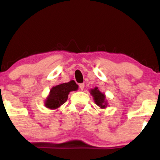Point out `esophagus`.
Masks as SVG:
<instances>
[{
	"mask_svg": "<svg viewBox=\"0 0 160 160\" xmlns=\"http://www.w3.org/2000/svg\"><path fill=\"white\" fill-rule=\"evenodd\" d=\"M84 83H80V85H79V86H80V89H81V90H83V89H84Z\"/></svg>",
	"mask_w": 160,
	"mask_h": 160,
	"instance_id": "34e87169",
	"label": "esophagus"
}]
</instances>
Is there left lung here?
Wrapping results in <instances>:
<instances>
[{
    "label": "left lung",
    "mask_w": 160,
    "mask_h": 160,
    "mask_svg": "<svg viewBox=\"0 0 160 160\" xmlns=\"http://www.w3.org/2000/svg\"><path fill=\"white\" fill-rule=\"evenodd\" d=\"M91 94L92 95L93 98H94L95 104H96L97 105L99 106V107L102 108H106V106H107V103H106V102L104 101V99H105V96H104L103 93H102L98 90V88L96 87L95 88V89H92Z\"/></svg>",
    "instance_id": "obj_1"
}]
</instances>
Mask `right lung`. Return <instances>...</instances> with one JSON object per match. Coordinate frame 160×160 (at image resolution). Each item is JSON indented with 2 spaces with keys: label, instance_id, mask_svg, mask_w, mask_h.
Masks as SVG:
<instances>
[{
  "label": "right lung",
  "instance_id": "add662e5",
  "mask_svg": "<svg viewBox=\"0 0 160 160\" xmlns=\"http://www.w3.org/2000/svg\"><path fill=\"white\" fill-rule=\"evenodd\" d=\"M78 89V86L74 80L53 86L50 90V94L46 101V107L50 109L59 108L67 101L70 92L76 91Z\"/></svg>",
  "mask_w": 160,
  "mask_h": 160
}]
</instances>
